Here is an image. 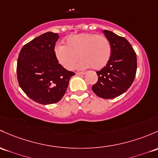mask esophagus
I'll use <instances>...</instances> for the list:
<instances>
[{
    "instance_id": "esophagus-1",
    "label": "esophagus",
    "mask_w": 158,
    "mask_h": 158,
    "mask_svg": "<svg viewBox=\"0 0 158 158\" xmlns=\"http://www.w3.org/2000/svg\"><path fill=\"white\" fill-rule=\"evenodd\" d=\"M76 74L79 75V76H82V75L85 74V72H77V73H76Z\"/></svg>"
}]
</instances>
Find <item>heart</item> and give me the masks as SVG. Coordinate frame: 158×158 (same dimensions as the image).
<instances>
[{
  "instance_id": "b5f03b06",
  "label": "heart",
  "mask_w": 158,
  "mask_h": 158,
  "mask_svg": "<svg viewBox=\"0 0 158 158\" xmlns=\"http://www.w3.org/2000/svg\"><path fill=\"white\" fill-rule=\"evenodd\" d=\"M57 61L66 69H72L78 59L82 60L78 67L93 69H102L111 56L109 40L103 35L80 33L66 38L65 45L58 44L54 49Z\"/></svg>"
}]
</instances>
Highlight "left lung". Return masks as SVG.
<instances>
[{
	"label": "left lung",
	"instance_id": "1",
	"mask_svg": "<svg viewBox=\"0 0 158 158\" xmlns=\"http://www.w3.org/2000/svg\"><path fill=\"white\" fill-rule=\"evenodd\" d=\"M103 32L110 43L111 56L107 65L96 72L98 80L92 89L98 97L111 99L123 94L132 85L137 69V57L125 38L108 30Z\"/></svg>",
	"mask_w": 158,
	"mask_h": 158
}]
</instances>
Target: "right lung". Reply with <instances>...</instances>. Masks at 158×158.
Listing matches in <instances>:
<instances>
[{
  "label": "right lung",
  "instance_id": "right-lung-1",
  "mask_svg": "<svg viewBox=\"0 0 158 158\" xmlns=\"http://www.w3.org/2000/svg\"><path fill=\"white\" fill-rule=\"evenodd\" d=\"M57 33H44L25 44L19 52L16 73L19 86L31 100L51 104L62 99L75 73L58 63L54 54Z\"/></svg>",
  "mask_w": 158,
  "mask_h": 158
}]
</instances>
